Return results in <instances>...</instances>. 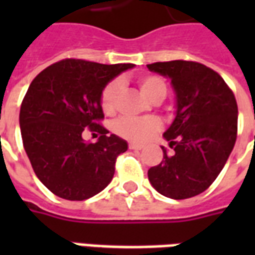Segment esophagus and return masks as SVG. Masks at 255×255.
Instances as JSON below:
<instances>
[{
    "label": "esophagus",
    "instance_id": "obj_1",
    "mask_svg": "<svg viewBox=\"0 0 255 255\" xmlns=\"http://www.w3.org/2000/svg\"><path fill=\"white\" fill-rule=\"evenodd\" d=\"M129 149L142 150V149H143V146H142V144H139V143H129Z\"/></svg>",
    "mask_w": 255,
    "mask_h": 255
}]
</instances>
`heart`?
Masks as SVG:
<instances>
[{
  "mask_svg": "<svg viewBox=\"0 0 255 255\" xmlns=\"http://www.w3.org/2000/svg\"><path fill=\"white\" fill-rule=\"evenodd\" d=\"M139 89L144 97L151 102H161L166 95V84L158 76L146 75L139 78ZM122 84L119 80H112L105 86L101 93V108L105 113L115 112L117 106V100L120 94ZM113 131L123 138L142 142L160 131L161 122L155 117H142V119H131V117H120L113 123Z\"/></svg>",
  "mask_w": 255,
  "mask_h": 255,
  "instance_id": "1",
  "label": "heart"
}]
</instances>
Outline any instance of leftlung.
Listing matches in <instances>:
<instances>
[{
	"label": "left lung",
	"mask_w": 255,
	"mask_h": 255,
	"mask_svg": "<svg viewBox=\"0 0 255 255\" xmlns=\"http://www.w3.org/2000/svg\"><path fill=\"white\" fill-rule=\"evenodd\" d=\"M171 79L176 94V116L164 132L175 150L151 166L147 176L164 197L186 199L203 192L216 180L230 157L238 132V105L224 79L195 61L147 65Z\"/></svg>",
	"instance_id": "left-lung-1"
}]
</instances>
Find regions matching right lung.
Masks as SVG:
<instances>
[{"mask_svg": "<svg viewBox=\"0 0 255 255\" xmlns=\"http://www.w3.org/2000/svg\"><path fill=\"white\" fill-rule=\"evenodd\" d=\"M133 67L67 58L31 82L20 108L23 146L38 179L57 197L84 201L112 182L117 155L128 143L100 126L101 93ZM86 128L101 135L95 144L81 138Z\"/></svg>", "mask_w": 255, "mask_h": 255, "instance_id": "1", "label": "right lung"}]
</instances>
